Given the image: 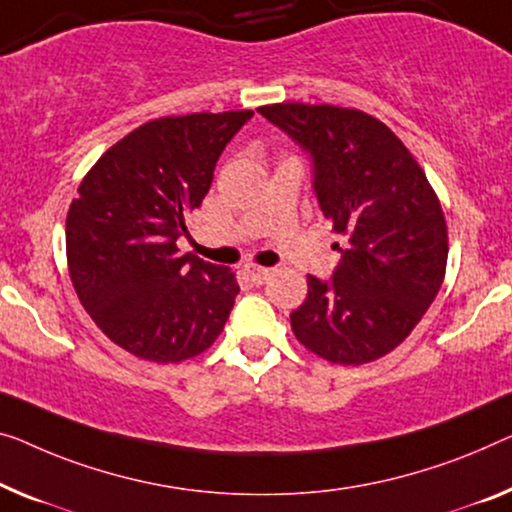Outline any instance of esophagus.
I'll list each match as a JSON object with an SVG mask.
<instances>
[{
	"label": "esophagus",
	"mask_w": 512,
	"mask_h": 512,
	"mask_svg": "<svg viewBox=\"0 0 512 512\" xmlns=\"http://www.w3.org/2000/svg\"><path fill=\"white\" fill-rule=\"evenodd\" d=\"M246 276H248V280L253 282V285H264L266 280L271 278V273H273V269H266V266H257V264H246Z\"/></svg>",
	"instance_id": "obj_1"
}]
</instances>
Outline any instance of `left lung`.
<instances>
[{"mask_svg": "<svg viewBox=\"0 0 512 512\" xmlns=\"http://www.w3.org/2000/svg\"><path fill=\"white\" fill-rule=\"evenodd\" d=\"M312 160L319 209L345 236L333 278L308 276L292 331L312 354L363 365L393 352L421 322L446 276L448 232L430 181L386 124L335 105L257 110Z\"/></svg>", "mask_w": 512, "mask_h": 512, "instance_id": "left-lung-1", "label": "left lung"}]
</instances>
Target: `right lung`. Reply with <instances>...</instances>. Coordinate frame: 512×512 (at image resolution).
Here are the masks:
<instances>
[{"label":"right lung","instance_id":"1","mask_svg":"<svg viewBox=\"0 0 512 512\" xmlns=\"http://www.w3.org/2000/svg\"><path fill=\"white\" fill-rule=\"evenodd\" d=\"M250 117L147 121L98 158L71 202L66 257L78 299L114 345L142 361H186L225 329L239 282L230 269L181 255L177 239L188 236V213Z\"/></svg>","mask_w":512,"mask_h":512}]
</instances>
